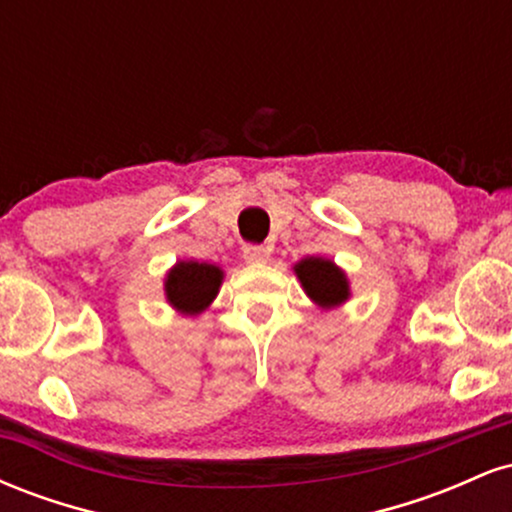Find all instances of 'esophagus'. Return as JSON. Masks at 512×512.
I'll return each instance as SVG.
<instances>
[{"mask_svg": "<svg viewBox=\"0 0 512 512\" xmlns=\"http://www.w3.org/2000/svg\"><path fill=\"white\" fill-rule=\"evenodd\" d=\"M269 250L267 245H245L243 248V260L248 264H262L269 260Z\"/></svg>", "mask_w": 512, "mask_h": 512, "instance_id": "1", "label": "esophagus"}]
</instances>
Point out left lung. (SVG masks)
I'll use <instances>...</instances> for the list:
<instances>
[{"instance_id": "left-lung-1", "label": "left lung", "mask_w": 512, "mask_h": 512, "mask_svg": "<svg viewBox=\"0 0 512 512\" xmlns=\"http://www.w3.org/2000/svg\"><path fill=\"white\" fill-rule=\"evenodd\" d=\"M296 274L301 279L303 289L308 296L320 305H337L349 298V284H346L344 272L337 269L330 260L322 257H308V260L296 264Z\"/></svg>"}]
</instances>
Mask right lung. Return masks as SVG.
Returning a JSON list of instances; mask_svg holds the SVG:
<instances>
[{"label":"right lung","mask_w":512,"mask_h":512,"mask_svg":"<svg viewBox=\"0 0 512 512\" xmlns=\"http://www.w3.org/2000/svg\"><path fill=\"white\" fill-rule=\"evenodd\" d=\"M221 269L207 262H178L166 279L170 305L182 313H202L221 286Z\"/></svg>","instance_id":"right-lung-1"}]
</instances>
